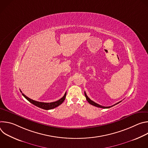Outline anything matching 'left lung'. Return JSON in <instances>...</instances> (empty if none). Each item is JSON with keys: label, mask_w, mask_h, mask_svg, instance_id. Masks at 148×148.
<instances>
[{"label": "left lung", "mask_w": 148, "mask_h": 148, "mask_svg": "<svg viewBox=\"0 0 148 148\" xmlns=\"http://www.w3.org/2000/svg\"><path fill=\"white\" fill-rule=\"evenodd\" d=\"M84 94H85V96H86V99L87 100V101H88V102L91 105H94V106H95V107H99V108H111V107L114 106V105H116V104L119 103L121 102V101H120V102H119L116 103V104H115V105H112V106H111V107H103V106H102V105H99V104H98V103H95V102H94L93 101L91 100V99L88 98V97L87 95V94H86V92H84Z\"/></svg>", "instance_id": "1"}]
</instances>
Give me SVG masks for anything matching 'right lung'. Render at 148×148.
Here are the masks:
<instances>
[{
    "mask_svg": "<svg viewBox=\"0 0 148 148\" xmlns=\"http://www.w3.org/2000/svg\"><path fill=\"white\" fill-rule=\"evenodd\" d=\"M20 92H22V91H20ZM22 95H23V97L27 99L30 102H31L32 103H33V105H36V106L42 108V109H44L46 110H51L53 109L58 106H59L60 105H61L63 101H64L66 99V92L65 93L64 95L63 96L61 99H60L59 100L55 101V102H38V101H36L34 100H33L30 98H29V97H27V96H26L24 94L22 93Z\"/></svg>",
    "mask_w": 148,
    "mask_h": 148,
    "instance_id": "add662e5",
    "label": "right lung"
}]
</instances>
